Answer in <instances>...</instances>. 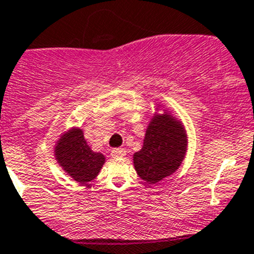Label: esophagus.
Wrapping results in <instances>:
<instances>
[{"label": "esophagus", "instance_id": "esophagus-1", "mask_svg": "<svg viewBox=\"0 0 254 254\" xmlns=\"http://www.w3.org/2000/svg\"><path fill=\"white\" fill-rule=\"evenodd\" d=\"M111 155H113V158H124L127 155V152L123 148H115V149L111 150Z\"/></svg>", "mask_w": 254, "mask_h": 254}]
</instances>
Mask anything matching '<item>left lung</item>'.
I'll return each mask as SVG.
<instances>
[{"label":"left lung","instance_id":"1","mask_svg":"<svg viewBox=\"0 0 254 254\" xmlns=\"http://www.w3.org/2000/svg\"><path fill=\"white\" fill-rule=\"evenodd\" d=\"M187 150L186 130L168 113L153 116L144 136L143 147L134 153L132 162L139 177L157 184L178 170Z\"/></svg>","mask_w":254,"mask_h":254}]
</instances>
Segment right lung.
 <instances>
[{
  "instance_id": "right-lung-1",
  "label": "right lung",
  "mask_w": 254,
  "mask_h": 254,
  "mask_svg": "<svg viewBox=\"0 0 254 254\" xmlns=\"http://www.w3.org/2000/svg\"><path fill=\"white\" fill-rule=\"evenodd\" d=\"M54 155L63 171L79 184L92 181L105 163V155L88 147L83 131L78 127H72L59 138Z\"/></svg>"
}]
</instances>
